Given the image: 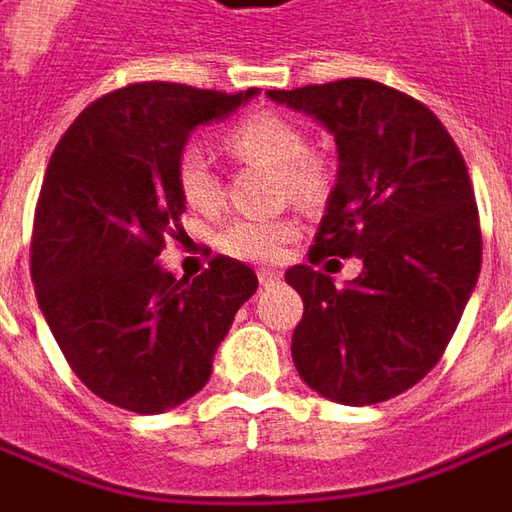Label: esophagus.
I'll return each mask as SVG.
<instances>
[{
	"instance_id": "esophagus-1",
	"label": "esophagus",
	"mask_w": 512,
	"mask_h": 512,
	"mask_svg": "<svg viewBox=\"0 0 512 512\" xmlns=\"http://www.w3.org/2000/svg\"><path fill=\"white\" fill-rule=\"evenodd\" d=\"M257 280H260V285H277L283 280V274L274 269H260L257 271Z\"/></svg>"
}]
</instances>
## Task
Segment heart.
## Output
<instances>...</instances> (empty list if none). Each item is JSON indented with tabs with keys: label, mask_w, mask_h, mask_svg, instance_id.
Listing matches in <instances>:
<instances>
[{
	"label": "heart",
	"mask_w": 512,
	"mask_h": 512,
	"mask_svg": "<svg viewBox=\"0 0 512 512\" xmlns=\"http://www.w3.org/2000/svg\"><path fill=\"white\" fill-rule=\"evenodd\" d=\"M227 145L243 159H257L280 170V190L300 204H316L328 187V168L308 151V139L297 123L283 114L260 111L249 114L227 131ZM176 187L190 210L212 212L221 204V179L212 168L210 154L190 142L176 159ZM297 235V224L288 218L249 221L238 218L218 235V246L241 260H277L285 243Z\"/></svg>",
	"instance_id": "1"
}]
</instances>
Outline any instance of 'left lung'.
<instances>
[{
	"mask_svg": "<svg viewBox=\"0 0 512 512\" xmlns=\"http://www.w3.org/2000/svg\"><path fill=\"white\" fill-rule=\"evenodd\" d=\"M266 95L336 139L339 173L311 263L356 255L364 266L344 288L305 263L285 271L305 305L294 367L328 401H389L440 361L479 280L468 168L443 123L384 83L347 78Z\"/></svg>",
	"mask_w": 512,
	"mask_h": 512,
	"instance_id": "8db88e82",
	"label": "left lung"
}]
</instances>
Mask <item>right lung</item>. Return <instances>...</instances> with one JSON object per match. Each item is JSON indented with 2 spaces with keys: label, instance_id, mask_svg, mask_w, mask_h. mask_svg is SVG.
I'll use <instances>...</instances> for the list:
<instances>
[{
  "label": "right lung",
  "instance_id": "obj_1",
  "mask_svg": "<svg viewBox=\"0 0 512 512\" xmlns=\"http://www.w3.org/2000/svg\"><path fill=\"white\" fill-rule=\"evenodd\" d=\"M255 95L131 83L83 109L52 151L30 255L38 308L75 375L120 409L159 415L193 398L257 291L232 257L193 280L156 263L184 212L179 151Z\"/></svg>",
  "mask_w": 512,
  "mask_h": 512
}]
</instances>
